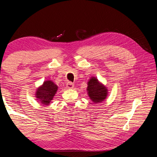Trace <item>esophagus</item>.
<instances>
[{"label": "esophagus", "instance_id": "34e87169", "mask_svg": "<svg viewBox=\"0 0 157 157\" xmlns=\"http://www.w3.org/2000/svg\"><path fill=\"white\" fill-rule=\"evenodd\" d=\"M66 86H67V88H73L74 87V84L71 82H68L67 84H66Z\"/></svg>", "mask_w": 157, "mask_h": 157}]
</instances>
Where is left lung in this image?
Segmentation results:
<instances>
[{"instance_id":"obj_1","label":"left lung","mask_w":157,"mask_h":157,"mask_svg":"<svg viewBox=\"0 0 157 157\" xmlns=\"http://www.w3.org/2000/svg\"><path fill=\"white\" fill-rule=\"evenodd\" d=\"M88 92L90 99L94 103L103 101L106 98L107 90L105 86L98 82V80L92 77L88 82Z\"/></svg>"}]
</instances>
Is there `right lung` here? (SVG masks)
Here are the masks:
<instances>
[{
  "instance_id": "1",
  "label": "right lung",
  "mask_w": 157,
  "mask_h": 157,
  "mask_svg": "<svg viewBox=\"0 0 157 157\" xmlns=\"http://www.w3.org/2000/svg\"><path fill=\"white\" fill-rule=\"evenodd\" d=\"M57 90H58L57 85L51 80L45 81L43 85L37 90L36 96L40 99L42 103L44 105H48L53 99Z\"/></svg>"
}]
</instances>
